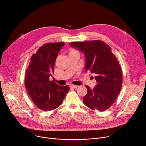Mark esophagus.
<instances>
[{"label": "esophagus", "mask_w": 146, "mask_h": 146, "mask_svg": "<svg viewBox=\"0 0 146 146\" xmlns=\"http://www.w3.org/2000/svg\"><path fill=\"white\" fill-rule=\"evenodd\" d=\"M70 86L72 88H77L78 87V85H73V84L70 85Z\"/></svg>", "instance_id": "esophagus-1"}]
</instances>
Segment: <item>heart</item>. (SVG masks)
<instances>
[{"label":"heart","mask_w":146,"mask_h":146,"mask_svg":"<svg viewBox=\"0 0 146 146\" xmlns=\"http://www.w3.org/2000/svg\"><path fill=\"white\" fill-rule=\"evenodd\" d=\"M72 51H75V50H72Z\"/></svg>","instance_id":"heart-1"}]
</instances>
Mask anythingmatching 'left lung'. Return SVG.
Here are the masks:
<instances>
[{"instance_id": "1", "label": "left lung", "mask_w": 146, "mask_h": 146, "mask_svg": "<svg viewBox=\"0 0 146 146\" xmlns=\"http://www.w3.org/2000/svg\"><path fill=\"white\" fill-rule=\"evenodd\" d=\"M70 45L84 53L86 72L96 75V86L91 90L85 86L88 92L83 98L84 104L100 111L109 109L115 103L122 85L121 66L111 48L97 40L74 42Z\"/></svg>"}]
</instances>
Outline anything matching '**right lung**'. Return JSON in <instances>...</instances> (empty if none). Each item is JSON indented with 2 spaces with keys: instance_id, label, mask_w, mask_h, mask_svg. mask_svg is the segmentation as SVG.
<instances>
[{
  "instance_id": "right-lung-1",
  "label": "right lung",
  "mask_w": 146,
  "mask_h": 146,
  "mask_svg": "<svg viewBox=\"0 0 146 146\" xmlns=\"http://www.w3.org/2000/svg\"><path fill=\"white\" fill-rule=\"evenodd\" d=\"M64 42L44 44L33 54L26 72L24 84L33 102L43 111L58 107L64 99L70 88L59 86L50 80L54 73L55 60Z\"/></svg>"
}]
</instances>
